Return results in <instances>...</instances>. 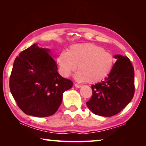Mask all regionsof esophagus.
I'll list each match as a JSON object with an SVG mask.
<instances>
[{"mask_svg":"<svg viewBox=\"0 0 146 146\" xmlns=\"http://www.w3.org/2000/svg\"><path fill=\"white\" fill-rule=\"evenodd\" d=\"M74 86H75V87H76V88H80L82 86L81 85H80V84H74Z\"/></svg>","mask_w":146,"mask_h":146,"instance_id":"esophagus-1","label":"esophagus"}]
</instances>
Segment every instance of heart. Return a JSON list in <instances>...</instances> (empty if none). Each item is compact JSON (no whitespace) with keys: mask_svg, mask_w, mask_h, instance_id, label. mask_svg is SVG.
Segmentation results:
<instances>
[{"mask_svg":"<svg viewBox=\"0 0 146 146\" xmlns=\"http://www.w3.org/2000/svg\"><path fill=\"white\" fill-rule=\"evenodd\" d=\"M62 74L68 77L77 68L75 78L78 82L98 83L111 72L115 58L109 52L95 44L72 45L67 52H62L57 59Z\"/></svg>","mask_w":146,"mask_h":146,"instance_id":"heart-1","label":"heart"}]
</instances>
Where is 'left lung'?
<instances>
[{"label":"left lung","mask_w":146,"mask_h":146,"mask_svg":"<svg viewBox=\"0 0 146 146\" xmlns=\"http://www.w3.org/2000/svg\"><path fill=\"white\" fill-rule=\"evenodd\" d=\"M117 59L104 80L92 86V96L86 102L94 113L110 117L122 110L133 98L135 92L134 70L127 56L115 55Z\"/></svg>","instance_id":"obj_1"}]
</instances>
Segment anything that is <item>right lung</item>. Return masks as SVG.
<instances>
[{"mask_svg":"<svg viewBox=\"0 0 146 146\" xmlns=\"http://www.w3.org/2000/svg\"><path fill=\"white\" fill-rule=\"evenodd\" d=\"M49 49L34 44L16 58L10 76L11 94L18 106L27 115L48 117L60 106L64 92L73 82L62 77Z\"/></svg>","mask_w":146,"mask_h":146,"instance_id":"add662e5","label":"right lung"}]
</instances>
